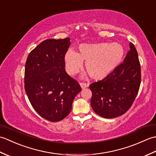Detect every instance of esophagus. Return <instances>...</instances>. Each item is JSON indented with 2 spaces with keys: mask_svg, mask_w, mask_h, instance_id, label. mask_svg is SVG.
Masks as SVG:
<instances>
[{
  "mask_svg": "<svg viewBox=\"0 0 156 156\" xmlns=\"http://www.w3.org/2000/svg\"><path fill=\"white\" fill-rule=\"evenodd\" d=\"M80 87H82V89H84V88L88 87V84H87V83H85V82H80Z\"/></svg>",
  "mask_w": 156,
  "mask_h": 156,
  "instance_id": "obj_1",
  "label": "esophagus"
}]
</instances>
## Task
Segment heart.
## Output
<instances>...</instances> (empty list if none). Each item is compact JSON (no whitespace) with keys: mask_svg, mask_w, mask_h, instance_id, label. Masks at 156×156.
I'll list each match as a JSON object with an SVG mask.
<instances>
[{"mask_svg":"<svg viewBox=\"0 0 156 156\" xmlns=\"http://www.w3.org/2000/svg\"><path fill=\"white\" fill-rule=\"evenodd\" d=\"M124 49L120 44L114 43L83 44L78 48V53L68 50L64 56L66 71L74 75L86 61V68L91 77L104 79L120 64Z\"/></svg>","mask_w":156,"mask_h":156,"instance_id":"b5f03b06","label":"heart"}]
</instances>
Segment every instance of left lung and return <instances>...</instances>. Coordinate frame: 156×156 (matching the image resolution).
I'll return each instance as SVG.
<instances>
[{
  "label": "left lung",
  "mask_w": 156,
  "mask_h": 156,
  "mask_svg": "<svg viewBox=\"0 0 156 156\" xmlns=\"http://www.w3.org/2000/svg\"><path fill=\"white\" fill-rule=\"evenodd\" d=\"M129 50L123 63L107 77L90 85L91 107L101 117H117L133 105L140 90L141 66L135 45L129 43Z\"/></svg>",
  "instance_id": "1"
}]
</instances>
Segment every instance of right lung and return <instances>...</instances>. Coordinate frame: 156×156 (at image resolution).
I'll return each instance as SVG.
<instances>
[{
    "instance_id": "right-lung-1",
    "label": "right lung",
    "mask_w": 156,
    "mask_h": 156,
    "mask_svg": "<svg viewBox=\"0 0 156 156\" xmlns=\"http://www.w3.org/2000/svg\"><path fill=\"white\" fill-rule=\"evenodd\" d=\"M69 38L48 39L29 53L25 68V90L32 107L51 122L62 121L72 110L82 88L66 72L64 56Z\"/></svg>"
}]
</instances>
